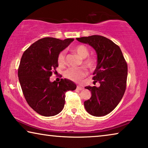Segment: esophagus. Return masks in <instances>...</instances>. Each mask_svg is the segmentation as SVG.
Masks as SVG:
<instances>
[{
  "label": "esophagus",
  "mask_w": 148,
  "mask_h": 148,
  "mask_svg": "<svg viewBox=\"0 0 148 148\" xmlns=\"http://www.w3.org/2000/svg\"><path fill=\"white\" fill-rule=\"evenodd\" d=\"M76 88H77V90H82L84 89V88L82 86H78Z\"/></svg>",
  "instance_id": "1"
}]
</instances>
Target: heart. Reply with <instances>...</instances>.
<instances>
[{
  "mask_svg": "<svg viewBox=\"0 0 148 148\" xmlns=\"http://www.w3.org/2000/svg\"><path fill=\"white\" fill-rule=\"evenodd\" d=\"M73 51L78 55L81 58H85L83 61L84 65L92 69L96 66L95 59L92 57H86L89 55V50L86 46L82 45H78L73 48ZM57 62L59 66H63L66 64L65 58V51H62L58 54L57 58ZM87 70L84 67L80 68H69L64 72V76L69 80L75 82H80L81 80L86 76Z\"/></svg>",
  "mask_w": 148,
  "mask_h": 148,
  "instance_id": "b5f03b06",
  "label": "heart"
}]
</instances>
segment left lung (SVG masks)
Listing matches in <instances>:
<instances>
[{
    "label": "left lung",
    "mask_w": 148,
    "mask_h": 148,
    "mask_svg": "<svg viewBox=\"0 0 148 148\" xmlns=\"http://www.w3.org/2000/svg\"><path fill=\"white\" fill-rule=\"evenodd\" d=\"M76 40L91 46L97 54V66L93 79L100 86L85 87L92 94L91 98L84 103L85 109L92 116H106L114 110L124 94L127 63L120 48L104 36L92 35Z\"/></svg>",
    "instance_id": "8db88e82"
}]
</instances>
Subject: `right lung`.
<instances>
[{"label": "right lung", "mask_w": 148, "mask_h": 148, "mask_svg": "<svg viewBox=\"0 0 148 148\" xmlns=\"http://www.w3.org/2000/svg\"><path fill=\"white\" fill-rule=\"evenodd\" d=\"M74 40L46 37L33 43L22 56L18 70L22 90L28 105L42 116L60 113L64 106L65 93L76 88V84L66 78L58 82L50 80L58 66V54Z\"/></svg>", "instance_id": "add662e5"}]
</instances>
